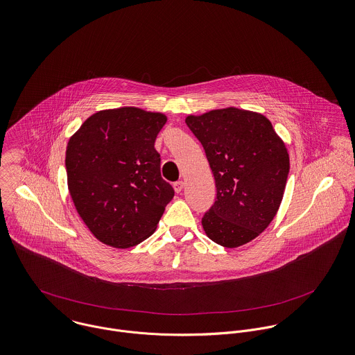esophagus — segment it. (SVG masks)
Masks as SVG:
<instances>
[{
  "instance_id": "obj_1",
  "label": "esophagus",
  "mask_w": 355,
  "mask_h": 355,
  "mask_svg": "<svg viewBox=\"0 0 355 355\" xmlns=\"http://www.w3.org/2000/svg\"><path fill=\"white\" fill-rule=\"evenodd\" d=\"M182 189H184V181H177V182H174V191H175L177 193L182 192Z\"/></svg>"
}]
</instances>
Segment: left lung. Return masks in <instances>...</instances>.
Wrapping results in <instances>:
<instances>
[{
	"mask_svg": "<svg viewBox=\"0 0 355 355\" xmlns=\"http://www.w3.org/2000/svg\"><path fill=\"white\" fill-rule=\"evenodd\" d=\"M185 122L202 142L215 180V202L202 218L206 234L226 248L250 243L282 205L289 173L285 144L266 116L234 107Z\"/></svg>",
	"mask_w": 355,
	"mask_h": 355,
	"instance_id": "8db88e82",
	"label": "left lung"
}]
</instances>
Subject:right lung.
<instances>
[{"label": "right lung", "mask_w": 355, "mask_h": 355, "mask_svg": "<svg viewBox=\"0 0 355 355\" xmlns=\"http://www.w3.org/2000/svg\"><path fill=\"white\" fill-rule=\"evenodd\" d=\"M166 122V115L136 107L104 110L89 116L67 144L73 206L101 243L115 248L140 244L173 199L155 149Z\"/></svg>", "instance_id": "right-lung-1"}]
</instances>
